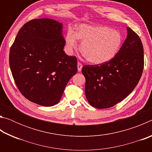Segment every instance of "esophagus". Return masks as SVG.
Returning <instances> with one entry per match:
<instances>
[{
    "instance_id": "esophagus-1",
    "label": "esophagus",
    "mask_w": 152,
    "mask_h": 152,
    "mask_svg": "<svg viewBox=\"0 0 152 152\" xmlns=\"http://www.w3.org/2000/svg\"><path fill=\"white\" fill-rule=\"evenodd\" d=\"M77 66H78V72H80L82 68V64L80 62H78V64H77Z\"/></svg>"
}]
</instances>
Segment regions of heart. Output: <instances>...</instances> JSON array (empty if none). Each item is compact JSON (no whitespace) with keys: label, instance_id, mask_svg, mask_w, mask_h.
Instances as JSON below:
<instances>
[{"label":"heart","instance_id":"1","mask_svg":"<svg viewBox=\"0 0 152 152\" xmlns=\"http://www.w3.org/2000/svg\"><path fill=\"white\" fill-rule=\"evenodd\" d=\"M77 39L82 42L80 50L89 62L101 64L110 61L119 52L123 43L119 31L106 26L81 25L76 33L69 31L66 43L69 51L77 47Z\"/></svg>","mask_w":152,"mask_h":152}]
</instances>
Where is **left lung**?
<instances>
[{
  "mask_svg": "<svg viewBox=\"0 0 152 152\" xmlns=\"http://www.w3.org/2000/svg\"><path fill=\"white\" fill-rule=\"evenodd\" d=\"M127 39L112 60L101 64L84 65L85 94L89 104L97 109L112 107L125 99L142 75L144 56L142 42L127 27Z\"/></svg>",
  "mask_w": 152,
  "mask_h": 152,
  "instance_id": "1",
  "label": "left lung"
}]
</instances>
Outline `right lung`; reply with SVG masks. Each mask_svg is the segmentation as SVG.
Masks as SVG:
<instances>
[{
  "label": "right lung",
  "instance_id": "obj_1",
  "mask_svg": "<svg viewBox=\"0 0 152 152\" xmlns=\"http://www.w3.org/2000/svg\"><path fill=\"white\" fill-rule=\"evenodd\" d=\"M62 24L51 19L23 25L9 53L18 89L29 101L44 107L58 103L66 84L76 74L77 58L64 52Z\"/></svg>",
  "mask_w": 152,
  "mask_h": 152
}]
</instances>
